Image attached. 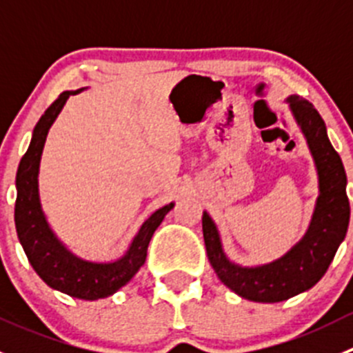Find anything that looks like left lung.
I'll return each instance as SVG.
<instances>
[{
	"instance_id": "left-lung-1",
	"label": "left lung",
	"mask_w": 353,
	"mask_h": 353,
	"mask_svg": "<svg viewBox=\"0 0 353 353\" xmlns=\"http://www.w3.org/2000/svg\"><path fill=\"white\" fill-rule=\"evenodd\" d=\"M295 123L301 128L318 172V199L307 230L283 256L258 266H243L225 254L215 222L203 212V237L212 268L223 285L252 302H282L302 294L321 280L347 236L350 205L347 174L340 155L330 143L326 124L309 101L287 97Z\"/></svg>"
}]
</instances>
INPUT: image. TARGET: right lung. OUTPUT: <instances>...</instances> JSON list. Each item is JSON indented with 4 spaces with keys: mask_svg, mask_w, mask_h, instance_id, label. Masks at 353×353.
Here are the masks:
<instances>
[{
    "mask_svg": "<svg viewBox=\"0 0 353 353\" xmlns=\"http://www.w3.org/2000/svg\"><path fill=\"white\" fill-rule=\"evenodd\" d=\"M83 90L85 88L63 92L35 124L30 145L20 160L19 170H17L15 225L28 263L49 287L63 292L70 297L97 301V299L116 294L145 265L152 236H154L157 227L162 223L163 216L174 208V203H169L152 213L141 223L126 252L114 261H88V259L71 252L59 241V237L49 225L41 205L39 167H41L46 138H48L52 123L65 108L70 95H77Z\"/></svg>",
    "mask_w": 353,
    "mask_h": 353,
    "instance_id": "1",
    "label": "right lung"
}]
</instances>
